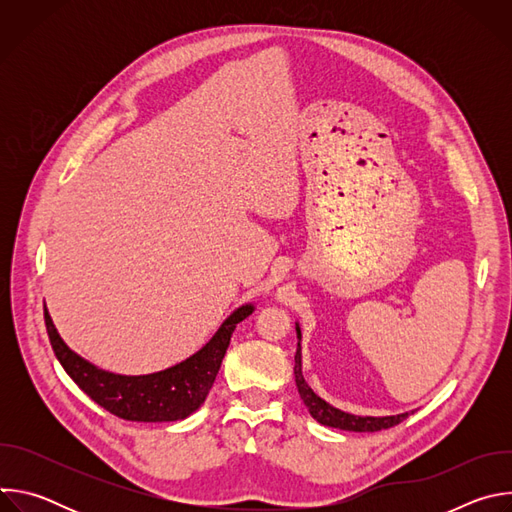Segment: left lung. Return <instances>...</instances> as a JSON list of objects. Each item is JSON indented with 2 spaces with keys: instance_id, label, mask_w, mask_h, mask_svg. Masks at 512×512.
<instances>
[{
  "instance_id": "left-lung-1",
  "label": "left lung",
  "mask_w": 512,
  "mask_h": 512,
  "mask_svg": "<svg viewBox=\"0 0 512 512\" xmlns=\"http://www.w3.org/2000/svg\"><path fill=\"white\" fill-rule=\"evenodd\" d=\"M296 332H298V340H302L300 326H296ZM294 373H296V385H298L300 397L304 399L312 417L316 421H320L322 425L338 427V429H346V431H381V429H389V427L401 423L405 417H409V413L389 415V417H358V415H352V413H344V411L332 407L330 403H326L324 399H320L310 389V385L306 383V379L302 375V348H300V342H298V350H296Z\"/></svg>"
}]
</instances>
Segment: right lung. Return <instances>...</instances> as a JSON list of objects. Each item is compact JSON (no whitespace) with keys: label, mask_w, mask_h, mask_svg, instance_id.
I'll use <instances>...</instances> for the list:
<instances>
[{"label":"right lung","mask_w":512,"mask_h":512,"mask_svg":"<svg viewBox=\"0 0 512 512\" xmlns=\"http://www.w3.org/2000/svg\"><path fill=\"white\" fill-rule=\"evenodd\" d=\"M251 314V304L241 306L196 354L172 369L141 377L113 375L93 367L91 362L64 344L46 308L44 322L52 350L62 369L97 405L127 421L158 423L184 419L204 403L218 369H221L237 324Z\"/></svg>","instance_id":"add662e5"}]
</instances>
